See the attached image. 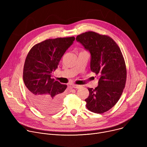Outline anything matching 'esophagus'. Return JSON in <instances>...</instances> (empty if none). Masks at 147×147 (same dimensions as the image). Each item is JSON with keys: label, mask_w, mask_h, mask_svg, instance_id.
<instances>
[{"label": "esophagus", "mask_w": 147, "mask_h": 147, "mask_svg": "<svg viewBox=\"0 0 147 147\" xmlns=\"http://www.w3.org/2000/svg\"><path fill=\"white\" fill-rule=\"evenodd\" d=\"M72 87L74 88H77V89H78L80 88L81 87V86H80V85H76V84H73L72 85Z\"/></svg>", "instance_id": "1"}]
</instances>
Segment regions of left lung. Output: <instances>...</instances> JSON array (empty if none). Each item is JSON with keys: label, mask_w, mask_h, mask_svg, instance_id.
I'll list each match as a JSON object with an SVG mask.
<instances>
[{"label": "left lung", "mask_w": 147, "mask_h": 147, "mask_svg": "<svg viewBox=\"0 0 147 147\" xmlns=\"http://www.w3.org/2000/svg\"><path fill=\"white\" fill-rule=\"evenodd\" d=\"M76 40L90 51L91 70L99 78L98 87L88 88L86 107L94 113L106 112L118 102L126 82V66L121 50L112 38L93 31L77 35Z\"/></svg>", "instance_id": "1"}]
</instances>
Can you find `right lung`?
Segmentation results:
<instances>
[{
	"label": "right lung",
	"mask_w": 147,
	"mask_h": 147,
	"mask_svg": "<svg viewBox=\"0 0 147 147\" xmlns=\"http://www.w3.org/2000/svg\"><path fill=\"white\" fill-rule=\"evenodd\" d=\"M74 40V36L45 40L32 47L26 57L23 81L27 95L36 109L44 113H54L61 108L67 86L51 76Z\"/></svg>",
	"instance_id": "add662e5"
}]
</instances>
